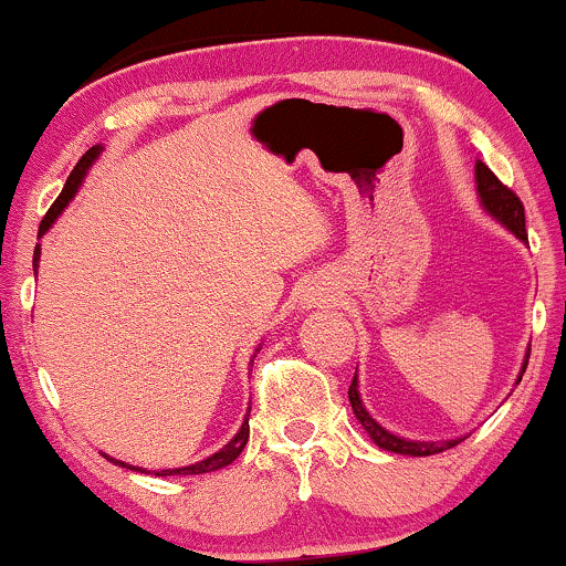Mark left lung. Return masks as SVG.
Masks as SVG:
<instances>
[{
    "mask_svg": "<svg viewBox=\"0 0 566 566\" xmlns=\"http://www.w3.org/2000/svg\"><path fill=\"white\" fill-rule=\"evenodd\" d=\"M475 184H478V193H480V205L485 207V212L491 214V218H496L506 230H512V233L517 235L520 241H527L525 207H522L517 193H514L512 188H506L504 184H501V180L493 176L491 167H488L485 163L475 165ZM527 359H530V352H527L525 365H522V367H527ZM522 373H525V369H522ZM522 373H520L517 382L522 380ZM348 401H352L354 415H357L361 428L367 430V436L373 438V441L386 451L407 453V457H430V453H441V451L453 449V446L464 441V438H453V441H438V443L409 441V438H401V436H396V432L386 430L378 420H373V415H369V411L365 409V403H361L357 375H354L352 386H348Z\"/></svg>",
    "mask_w": 566,
    "mask_h": 566,
    "instance_id": "left-lung-1",
    "label": "left lung"
}]
</instances>
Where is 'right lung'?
Segmentation results:
<instances>
[{
    "instance_id": "right-lung-1",
    "label": "right lung",
    "mask_w": 566,
    "mask_h": 566,
    "mask_svg": "<svg viewBox=\"0 0 566 566\" xmlns=\"http://www.w3.org/2000/svg\"><path fill=\"white\" fill-rule=\"evenodd\" d=\"M99 155H102V146H91V149L86 151V155H83V157L78 159V163H75L73 172H70L67 184H65V188H62V193L57 197V201H54V205L49 207V212L44 214V220H41V226H39V235H44L46 230L52 228V222L60 218L62 209H65V207L70 205V199L75 197V191H78V186L83 184V178H86L88 167L94 165V159L99 157ZM39 256H41V247L36 243V249H33V268H39ZM256 352H260V348H256ZM251 361H254V359H251ZM249 411H251V407H249ZM249 411H247V417H243L241 430L235 432V436L230 438V441H228L226 446H222L220 451H214L212 457L201 459V462H197V464L176 467V470H159V472H155V475H157V478H170V475H205V472L222 470V467H228L230 462H235V459H239V453L243 451V446H247V441H249ZM104 457H107V453H104ZM107 462L120 464V467H125V470L146 472L144 467H134V464L117 462V459H113V457H107Z\"/></svg>"
}]
</instances>
